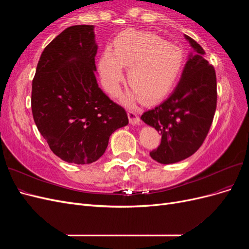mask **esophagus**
Here are the masks:
<instances>
[{
	"mask_svg": "<svg viewBox=\"0 0 249 249\" xmlns=\"http://www.w3.org/2000/svg\"><path fill=\"white\" fill-rule=\"evenodd\" d=\"M127 116H129V120L132 124H139L140 118H139L138 113L136 111L129 110L127 111Z\"/></svg>",
	"mask_w": 249,
	"mask_h": 249,
	"instance_id": "34e87169",
	"label": "esophagus"
}]
</instances>
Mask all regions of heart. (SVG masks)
<instances>
[{
    "label": "heart",
    "instance_id": "1",
    "mask_svg": "<svg viewBox=\"0 0 249 249\" xmlns=\"http://www.w3.org/2000/svg\"><path fill=\"white\" fill-rule=\"evenodd\" d=\"M185 63L179 48L168 44L158 35L125 30L106 50L100 59L99 70L107 92L115 95L124 80L123 67L127 71V83L132 87L123 96L126 105L141 99L153 104L167 96L176 86Z\"/></svg>",
    "mask_w": 249,
    "mask_h": 249
}]
</instances>
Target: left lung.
I'll return each mask as SVG.
<instances>
[{"instance_id":"obj_1","label":"left lung","mask_w":249,"mask_h":249,"mask_svg":"<svg viewBox=\"0 0 249 249\" xmlns=\"http://www.w3.org/2000/svg\"><path fill=\"white\" fill-rule=\"evenodd\" d=\"M194 54L189 55L175 91L141 119L161 133V143L149 153L161 164H172L192 156L205 141L217 106V83L205 51L185 35Z\"/></svg>"}]
</instances>
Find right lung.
<instances>
[{
    "instance_id": "add662e5",
    "label": "right lung",
    "mask_w": 249,
    "mask_h": 249,
    "mask_svg": "<svg viewBox=\"0 0 249 249\" xmlns=\"http://www.w3.org/2000/svg\"><path fill=\"white\" fill-rule=\"evenodd\" d=\"M93 26L65 29L43 50L32 81L31 108L37 129L60 159L99 160L112 133L129 124L125 110L99 87Z\"/></svg>"
}]
</instances>
